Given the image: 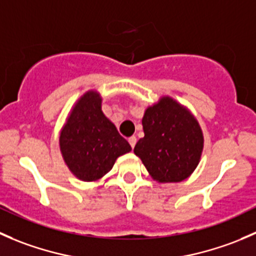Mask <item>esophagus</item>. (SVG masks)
Returning a JSON list of instances; mask_svg holds the SVG:
<instances>
[{
  "label": "esophagus",
  "instance_id": "esophagus-1",
  "mask_svg": "<svg viewBox=\"0 0 256 256\" xmlns=\"http://www.w3.org/2000/svg\"><path fill=\"white\" fill-rule=\"evenodd\" d=\"M136 142H138V138H136L135 136H131V138H128V144H130V146L132 147V148L135 147Z\"/></svg>",
  "mask_w": 256,
  "mask_h": 256
}]
</instances>
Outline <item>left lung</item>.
Instances as JSON below:
<instances>
[{"label":"left lung","instance_id":"1","mask_svg":"<svg viewBox=\"0 0 256 256\" xmlns=\"http://www.w3.org/2000/svg\"><path fill=\"white\" fill-rule=\"evenodd\" d=\"M144 136L134 152L152 178L158 182H180L197 167L203 135L193 115L171 98H162L147 108L142 118Z\"/></svg>","mask_w":256,"mask_h":256}]
</instances>
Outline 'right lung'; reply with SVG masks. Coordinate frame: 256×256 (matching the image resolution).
<instances>
[{"instance_id":"obj_1","label":"right lung","mask_w":256,"mask_h":256,"mask_svg":"<svg viewBox=\"0 0 256 256\" xmlns=\"http://www.w3.org/2000/svg\"><path fill=\"white\" fill-rule=\"evenodd\" d=\"M60 151L79 180H96L112 168L131 146L102 112V98L89 92L80 98L60 132Z\"/></svg>"}]
</instances>
